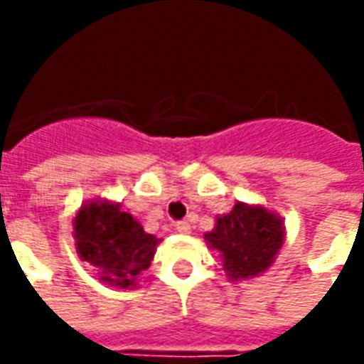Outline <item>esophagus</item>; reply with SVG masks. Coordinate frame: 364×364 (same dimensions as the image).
Instances as JSON below:
<instances>
[{
	"mask_svg": "<svg viewBox=\"0 0 364 364\" xmlns=\"http://www.w3.org/2000/svg\"><path fill=\"white\" fill-rule=\"evenodd\" d=\"M175 230L179 232V234H191V224L187 220H181L175 224Z\"/></svg>",
	"mask_w": 364,
	"mask_h": 364,
	"instance_id": "34e87169",
	"label": "esophagus"
}]
</instances>
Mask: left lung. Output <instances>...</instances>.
<instances>
[{"mask_svg": "<svg viewBox=\"0 0 364 364\" xmlns=\"http://www.w3.org/2000/svg\"><path fill=\"white\" fill-rule=\"evenodd\" d=\"M206 244L220 253L222 267L232 281L253 279L273 265L274 255L284 244L281 216L261 205L236 203L228 214L216 218Z\"/></svg>", "mask_w": 364, "mask_h": 364, "instance_id": "8db88e82", "label": "left lung"}]
</instances>
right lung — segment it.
<instances>
[{
  "label": "right lung",
  "instance_id": "right-lung-1",
  "mask_svg": "<svg viewBox=\"0 0 364 364\" xmlns=\"http://www.w3.org/2000/svg\"><path fill=\"white\" fill-rule=\"evenodd\" d=\"M74 236L80 257L97 269L101 281L119 289L134 287L161 242L111 200L85 203L75 214Z\"/></svg>",
  "mask_w": 364,
  "mask_h": 364
}]
</instances>
